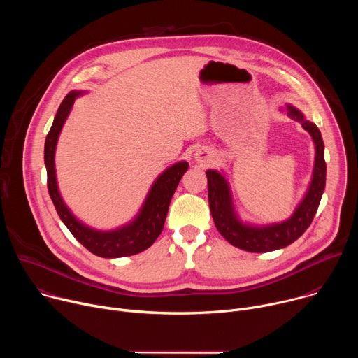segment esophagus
<instances>
[{"instance_id": "obj_1", "label": "esophagus", "mask_w": 358, "mask_h": 358, "mask_svg": "<svg viewBox=\"0 0 358 358\" xmlns=\"http://www.w3.org/2000/svg\"><path fill=\"white\" fill-rule=\"evenodd\" d=\"M208 157H210V151H208V150H201V151H196V152H195V156H194V159H195V162H196V163L206 162Z\"/></svg>"}]
</instances>
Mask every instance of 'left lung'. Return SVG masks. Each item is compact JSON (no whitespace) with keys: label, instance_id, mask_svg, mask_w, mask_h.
<instances>
[{"label":"left lung","instance_id":"8db88e82","mask_svg":"<svg viewBox=\"0 0 358 358\" xmlns=\"http://www.w3.org/2000/svg\"><path fill=\"white\" fill-rule=\"evenodd\" d=\"M286 113L301 124L315 143V166L310 184L287 220L266 225L243 222L235 210L225 174L217 170H207L208 201L215 227L231 245L248 252L262 253L282 249L300 238L312 224L326 187L324 143L320 130L315 123L306 120L304 115L292 105H286Z\"/></svg>","mask_w":358,"mask_h":358}]
</instances>
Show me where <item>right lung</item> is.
I'll use <instances>...</instances> for the list:
<instances>
[{
  "mask_svg": "<svg viewBox=\"0 0 358 358\" xmlns=\"http://www.w3.org/2000/svg\"><path fill=\"white\" fill-rule=\"evenodd\" d=\"M86 93L85 90H72L66 94L54 119L46 140L43 160L48 174V191L52 198L57 213L71 234L93 255L100 258H123L140 253L150 248L163 231L169 213L170 201L177 185L188 170L187 162H177L166 169L152 182L143 206L137 215L126 225L110 231H100L80 222L65 203L57 180L55 151L62 127L72 110L76 97Z\"/></svg>",
  "mask_w": 358,
  "mask_h": 358,
  "instance_id": "right-lung-1",
  "label": "right lung"
}]
</instances>
